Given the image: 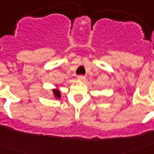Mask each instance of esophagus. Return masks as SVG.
<instances>
[{
	"instance_id": "1",
	"label": "esophagus",
	"mask_w": 154,
	"mask_h": 154,
	"mask_svg": "<svg viewBox=\"0 0 154 154\" xmlns=\"http://www.w3.org/2000/svg\"><path fill=\"white\" fill-rule=\"evenodd\" d=\"M77 79H78L79 80H81V81H83V80L85 79V76H84L83 75H79L77 76Z\"/></svg>"
}]
</instances>
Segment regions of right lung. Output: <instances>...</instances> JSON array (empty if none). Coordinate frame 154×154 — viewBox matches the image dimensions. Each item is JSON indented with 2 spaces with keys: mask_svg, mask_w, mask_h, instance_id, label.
<instances>
[{
  "mask_svg": "<svg viewBox=\"0 0 154 154\" xmlns=\"http://www.w3.org/2000/svg\"><path fill=\"white\" fill-rule=\"evenodd\" d=\"M53 92H54V95H55V97H57L58 99H59V98H60L61 95H60V92H59V91L53 90Z\"/></svg>",
  "mask_w": 154,
  "mask_h": 154,
  "instance_id": "1",
  "label": "right lung"
}]
</instances>
